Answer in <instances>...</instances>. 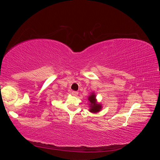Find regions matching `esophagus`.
I'll return each mask as SVG.
<instances>
[{"instance_id": "esophagus-1", "label": "esophagus", "mask_w": 160, "mask_h": 160, "mask_svg": "<svg viewBox=\"0 0 160 160\" xmlns=\"http://www.w3.org/2000/svg\"><path fill=\"white\" fill-rule=\"evenodd\" d=\"M78 92L77 91H72V92H71V94L72 95H74V96H77V95H78Z\"/></svg>"}]
</instances>
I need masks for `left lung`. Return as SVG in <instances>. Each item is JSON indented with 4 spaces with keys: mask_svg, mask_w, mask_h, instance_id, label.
Here are the masks:
<instances>
[{
    "mask_svg": "<svg viewBox=\"0 0 160 160\" xmlns=\"http://www.w3.org/2000/svg\"><path fill=\"white\" fill-rule=\"evenodd\" d=\"M89 101H90V111L92 113H98L101 110V105L97 103L96 102V99H95V95H94V93H92V95H91L89 97Z\"/></svg>",
    "mask_w": 160,
    "mask_h": 160,
    "instance_id": "obj_1",
    "label": "left lung"
}]
</instances>
